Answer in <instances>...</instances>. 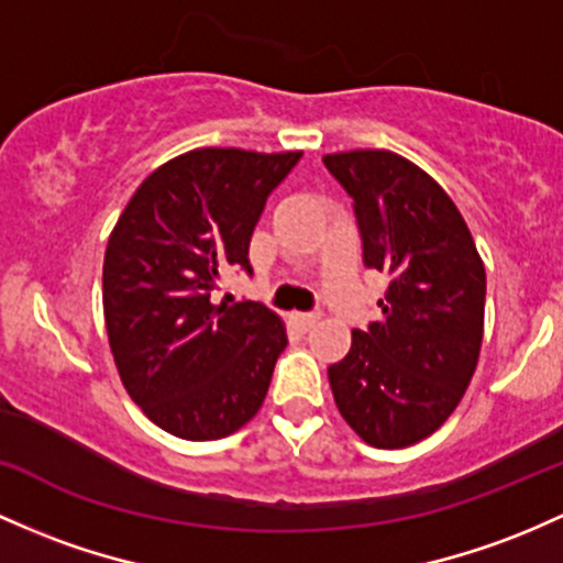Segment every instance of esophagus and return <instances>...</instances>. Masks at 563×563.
I'll return each instance as SVG.
<instances>
[{
  "instance_id": "obj_1",
  "label": "esophagus",
  "mask_w": 563,
  "mask_h": 563,
  "mask_svg": "<svg viewBox=\"0 0 563 563\" xmlns=\"http://www.w3.org/2000/svg\"><path fill=\"white\" fill-rule=\"evenodd\" d=\"M291 320L296 323V329H301V331H310L314 323H318V314L314 312H296V314H291Z\"/></svg>"
}]
</instances>
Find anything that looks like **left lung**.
Listing matches in <instances>:
<instances>
[{
  "mask_svg": "<svg viewBox=\"0 0 563 563\" xmlns=\"http://www.w3.org/2000/svg\"><path fill=\"white\" fill-rule=\"evenodd\" d=\"M355 200L366 267L390 277L379 320L329 368L336 409L368 446L406 449L460 406L484 342L486 272L441 184L387 150L333 152Z\"/></svg>",
  "mask_w": 563,
  "mask_h": 563,
  "instance_id": "1",
  "label": "left lung"
}]
</instances>
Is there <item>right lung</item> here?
I'll return each mask as SVG.
<instances>
[{
    "instance_id": "add662e5",
    "label": "right lung",
    "mask_w": 563,
    "mask_h": 563,
    "mask_svg": "<svg viewBox=\"0 0 563 563\" xmlns=\"http://www.w3.org/2000/svg\"><path fill=\"white\" fill-rule=\"evenodd\" d=\"M301 152L202 146L152 170L103 256V318L122 385L157 428L216 441L262 409L286 323L258 301L216 305L269 191Z\"/></svg>"
}]
</instances>
